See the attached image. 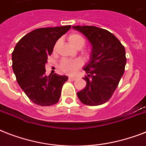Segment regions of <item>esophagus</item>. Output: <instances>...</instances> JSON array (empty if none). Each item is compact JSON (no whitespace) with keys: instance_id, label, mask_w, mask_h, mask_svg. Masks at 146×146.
<instances>
[{"instance_id":"1","label":"esophagus","mask_w":146,"mask_h":146,"mask_svg":"<svg viewBox=\"0 0 146 146\" xmlns=\"http://www.w3.org/2000/svg\"><path fill=\"white\" fill-rule=\"evenodd\" d=\"M76 79H77V77H76V76H69V80H73V81L76 80Z\"/></svg>"}]
</instances>
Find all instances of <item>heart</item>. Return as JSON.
Listing matches in <instances>:
<instances>
[{
    "instance_id": "obj_1",
    "label": "heart",
    "mask_w": 146,
    "mask_h": 146,
    "mask_svg": "<svg viewBox=\"0 0 146 146\" xmlns=\"http://www.w3.org/2000/svg\"><path fill=\"white\" fill-rule=\"evenodd\" d=\"M68 40L73 47L76 48H81L86 44L84 38L78 33H71L69 35ZM57 44L55 47L57 46ZM82 65V61L80 59L67 60L63 59L60 64V69L63 72L66 73H74L80 68Z\"/></svg>"
}]
</instances>
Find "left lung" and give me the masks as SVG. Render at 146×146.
<instances>
[{
  "label": "left lung",
  "mask_w": 146,
  "mask_h": 146,
  "mask_svg": "<svg viewBox=\"0 0 146 146\" xmlns=\"http://www.w3.org/2000/svg\"><path fill=\"white\" fill-rule=\"evenodd\" d=\"M92 46L89 64L83 70L86 86L77 92L80 102L89 106L107 102L117 88L127 63L123 45L111 33L92 26H73Z\"/></svg>",
  "instance_id": "left-lung-1"
}]
</instances>
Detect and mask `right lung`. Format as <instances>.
<instances>
[{
  "instance_id": "1",
  "label": "right lung",
  "mask_w": 146,
  "mask_h": 146,
  "mask_svg": "<svg viewBox=\"0 0 146 146\" xmlns=\"http://www.w3.org/2000/svg\"><path fill=\"white\" fill-rule=\"evenodd\" d=\"M71 26L40 28L19 40L12 53L13 70L17 81L29 99L41 106L58 102L66 76L54 73L47 76L45 64L55 43Z\"/></svg>"
}]
</instances>
